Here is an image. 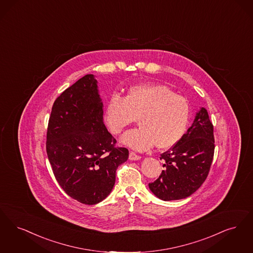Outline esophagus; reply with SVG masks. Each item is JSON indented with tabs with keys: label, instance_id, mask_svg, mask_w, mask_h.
<instances>
[{
	"label": "esophagus",
	"instance_id": "esophagus-1",
	"mask_svg": "<svg viewBox=\"0 0 253 253\" xmlns=\"http://www.w3.org/2000/svg\"><path fill=\"white\" fill-rule=\"evenodd\" d=\"M129 160L130 161H139L141 160V156L136 154L135 152H129Z\"/></svg>",
	"mask_w": 253,
	"mask_h": 253
}]
</instances>
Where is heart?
I'll use <instances>...</instances> for the list:
<instances>
[{
	"mask_svg": "<svg viewBox=\"0 0 253 253\" xmlns=\"http://www.w3.org/2000/svg\"><path fill=\"white\" fill-rule=\"evenodd\" d=\"M191 115L189 102L161 84L129 88L125 98L113 96L107 105L106 121L110 131L121 134L138 119L139 128L127 132L122 143L136 150L156 145L169 149L186 133Z\"/></svg>",
	"mask_w": 253,
	"mask_h": 253,
	"instance_id": "heart-1",
	"label": "heart"
}]
</instances>
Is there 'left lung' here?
<instances>
[{"mask_svg":"<svg viewBox=\"0 0 253 253\" xmlns=\"http://www.w3.org/2000/svg\"><path fill=\"white\" fill-rule=\"evenodd\" d=\"M213 153V126L207 110L201 108L182 139L161 155L165 170L148 184L151 192L165 201L190 197L205 181Z\"/></svg>","mask_w":253,"mask_h":253,"instance_id":"left-lung-1","label":"left lung"}]
</instances>
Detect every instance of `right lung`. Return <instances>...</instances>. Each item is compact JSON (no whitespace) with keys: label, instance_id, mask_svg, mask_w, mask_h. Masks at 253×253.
<instances>
[{"label":"right lung","instance_id":"add662e5","mask_svg":"<svg viewBox=\"0 0 253 253\" xmlns=\"http://www.w3.org/2000/svg\"><path fill=\"white\" fill-rule=\"evenodd\" d=\"M103 114L97 81L86 75L55 99L48 123L46 151L55 179L87 205L110 195L118 166L128 159L126 148L115 146Z\"/></svg>","mask_w":253,"mask_h":253}]
</instances>
